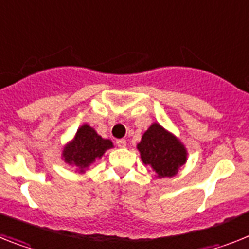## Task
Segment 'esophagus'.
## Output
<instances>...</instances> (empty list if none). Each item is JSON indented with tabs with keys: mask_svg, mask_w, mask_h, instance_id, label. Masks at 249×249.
<instances>
[{
	"mask_svg": "<svg viewBox=\"0 0 249 249\" xmlns=\"http://www.w3.org/2000/svg\"><path fill=\"white\" fill-rule=\"evenodd\" d=\"M116 143L118 147H126V141L124 140H117Z\"/></svg>",
	"mask_w": 249,
	"mask_h": 249,
	"instance_id": "1",
	"label": "esophagus"
}]
</instances>
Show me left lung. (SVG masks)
Wrapping results in <instances>:
<instances>
[{
	"label": "left lung",
	"mask_w": 249,
	"mask_h": 249,
	"mask_svg": "<svg viewBox=\"0 0 249 249\" xmlns=\"http://www.w3.org/2000/svg\"><path fill=\"white\" fill-rule=\"evenodd\" d=\"M141 160L156 173V178H173L188 161V151L174 133L154 122L137 143Z\"/></svg>",
	"instance_id": "obj_1"
}]
</instances>
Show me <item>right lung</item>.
I'll return each instance as SVG.
<instances>
[{
  "mask_svg": "<svg viewBox=\"0 0 249 249\" xmlns=\"http://www.w3.org/2000/svg\"><path fill=\"white\" fill-rule=\"evenodd\" d=\"M113 147L112 141L103 139L93 127L84 123L78 128L75 136L61 151V159L75 171L84 174L95 160L101 159L104 152Z\"/></svg>",
  "mask_w": 249,
  "mask_h": 249,
  "instance_id": "1",
  "label": "right lung"
}]
</instances>
